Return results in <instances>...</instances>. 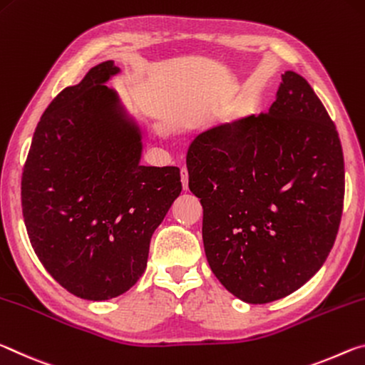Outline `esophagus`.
Returning a JSON list of instances; mask_svg holds the SVG:
<instances>
[{"instance_id": "esophagus-1", "label": "esophagus", "mask_w": 365, "mask_h": 365, "mask_svg": "<svg viewBox=\"0 0 365 365\" xmlns=\"http://www.w3.org/2000/svg\"><path fill=\"white\" fill-rule=\"evenodd\" d=\"M181 182H182V187L187 190L189 189V173H187L186 166H182L181 168Z\"/></svg>"}]
</instances>
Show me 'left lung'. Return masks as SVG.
Wrapping results in <instances>:
<instances>
[{"label": "left lung", "mask_w": 365, "mask_h": 365, "mask_svg": "<svg viewBox=\"0 0 365 365\" xmlns=\"http://www.w3.org/2000/svg\"><path fill=\"white\" fill-rule=\"evenodd\" d=\"M268 113L212 128L187 150L202 237L231 294L267 304L324 265L338 235L344 160L331 118L302 76L286 71Z\"/></svg>", "instance_id": "8db88e82"}]
</instances>
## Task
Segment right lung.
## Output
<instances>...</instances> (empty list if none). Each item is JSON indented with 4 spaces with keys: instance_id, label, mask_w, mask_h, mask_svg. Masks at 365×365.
Returning <instances> with one entry per match:
<instances>
[{
    "instance_id": "right-lung-1",
    "label": "right lung",
    "mask_w": 365,
    "mask_h": 365,
    "mask_svg": "<svg viewBox=\"0 0 365 365\" xmlns=\"http://www.w3.org/2000/svg\"><path fill=\"white\" fill-rule=\"evenodd\" d=\"M100 63L48 105L22 171L27 235L41 265L71 294L106 301L145 272L153 231L182 184L176 166H142V134Z\"/></svg>"
}]
</instances>
